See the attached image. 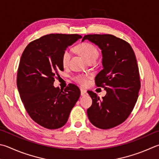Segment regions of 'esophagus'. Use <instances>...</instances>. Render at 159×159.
<instances>
[{"instance_id":"esophagus-1","label":"esophagus","mask_w":159,"mask_h":159,"mask_svg":"<svg viewBox=\"0 0 159 159\" xmlns=\"http://www.w3.org/2000/svg\"><path fill=\"white\" fill-rule=\"evenodd\" d=\"M86 94H87V91L84 88H80V94H81V96H85Z\"/></svg>"}]
</instances>
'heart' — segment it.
I'll return each instance as SVG.
<instances>
[{
  "label": "heart",
  "instance_id": "obj_1",
  "mask_svg": "<svg viewBox=\"0 0 159 159\" xmlns=\"http://www.w3.org/2000/svg\"><path fill=\"white\" fill-rule=\"evenodd\" d=\"M76 49L80 54L85 57V58L89 61L91 60H97L99 56V51L97 48L94 44L89 42H83L78 44ZM71 57V52L70 50H65L62 55V64L63 66H67L70 61ZM73 79L74 81L79 83L82 85L88 84V77L83 74H78L74 76Z\"/></svg>",
  "mask_w": 159,
  "mask_h": 159
}]
</instances>
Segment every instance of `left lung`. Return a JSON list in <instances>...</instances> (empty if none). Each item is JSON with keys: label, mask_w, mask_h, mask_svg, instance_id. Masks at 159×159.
Masks as SVG:
<instances>
[{"label": "left lung", "mask_w": 159, "mask_h": 159, "mask_svg": "<svg viewBox=\"0 0 159 159\" xmlns=\"http://www.w3.org/2000/svg\"><path fill=\"white\" fill-rule=\"evenodd\" d=\"M85 39L102 49L103 68L95 83L107 91L102 99L88 91L92 99L88 117L97 128H113L127 119L137 102L140 80L136 57L127 42L112 34H86L82 41Z\"/></svg>", "instance_id": "left-lung-1"}]
</instances>
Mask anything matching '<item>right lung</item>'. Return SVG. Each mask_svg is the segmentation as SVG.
<instances>
[{
    "label": "right lung",
    "mask_w": 159,
    "mask_h": 159,
    "mask_svg": "<svg viewBox=\"0 0 159 159\" xmlns=\"http://www.w3.org/2000/svg\"><path fill=\"white\" fill-rule=\"evenodd\" d=\"M81 37L77 34H47L30 42L22 53L16 78L20 97L32 120L46 129L64 126L79 99L80 91L76 85L64 89L53 85L58 71H64L63 52Z\"/></svg>",
    "instance_id": "obj_1"
}]
</instances>
